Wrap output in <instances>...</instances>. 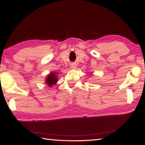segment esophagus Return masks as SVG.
I'll list each match as a JSON object with an SVG mask.
<instances>
[{
  "instance_id": "obj_1",
  "label": "esophagus",
  "mask_w": 145,
  "mask_h": 145,
  "mask_svg": "<svg viewBox=\"0 0 145 145\" xmlns=\"http://www.w3.org/2000/svg\"><path fill=\"white\" fill-rule=\"evenodd\" d=\"M76 68V65H74V64H72V65H71V68H72V69H75Z\"/></svg>"
}]
</instances>
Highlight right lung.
<instances>
[{
  "mask_svg": "<svg viewBox=\"0 0 145 145\" xmlns=\"http://www.w3.org/2000/svg\"><path fill=\"white\" fill-rule=\"evenodd\" d=\"M57 75V73L52 72L46 76L45 78V83L48 86V87L52 88L53 85H54L57 83V82L58 81V77Z\"/></svg>",
  "mask_w": 145,
  "mask_h": 145,
  "instance_id": "add662e5",
  "label": "right lung"
}]
</instances>
